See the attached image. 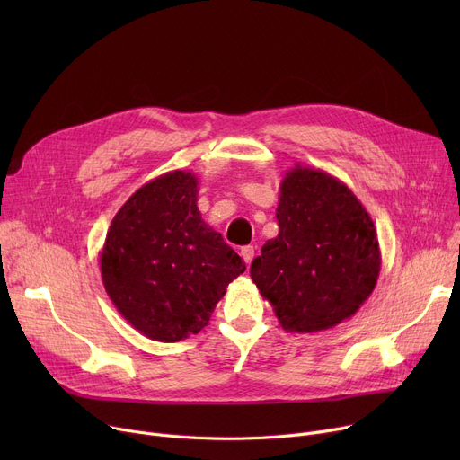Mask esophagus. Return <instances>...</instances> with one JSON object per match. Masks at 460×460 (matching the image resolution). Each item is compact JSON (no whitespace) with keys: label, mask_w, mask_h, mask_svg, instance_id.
Returning a JSON list of instances; mask_svg holds the SVG:
<instances>
[{"label":"esophagus","mask_w":460,"mask_h":460,"mask_svg":"<svg viewBox=\"0 0 460 460\" xmlns=\"http://www.w3.org/2000/svg\"><path fill=\"white\" fill-rule=\"evenodd\" d=\"M240 255H243V259H244V262L248 264H252V261H253V257H255V248L253 246H244L243 250H240Z\"/></svg>","instance_id":"34e87169"}]
</instances>
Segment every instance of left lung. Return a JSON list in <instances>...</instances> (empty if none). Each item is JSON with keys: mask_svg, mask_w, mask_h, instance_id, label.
<instances>
[{"mask_svg": "<svg viewBox=\"0 0 460 460\" xmlns=\"http://www.w3.org/2000/svg\"><path fill=\"white\" fill-rule=\"evenodd\" d=\"M279 233L252 262V279L283 330L311 333L350 319L371 296L380 246L366 207L340 179L296 164L276 208Z\"/></svg>", "mask_w": 460, "mask_h": 460, "instance_id": "left-lung-1", "label": "left lung"}]
</instances>
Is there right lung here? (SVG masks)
Instances as JSON below:
<instances>
[{"label": "right lung", "instance_id": "obj_1", "mask_svg": "<svg viewBox=\"0 0 460 460\" xmlns=\"http://www.w3.org/2000/svg\"><path fill=\"white\" fill-rule=\"evenodd\" d=\"M244 261L201 217L198 177L164 173L119 208L101 252L110 300L139 333L175 343L210 321Z\"/></svg>", "mask_w": 460, "mask_h": 460}]
</instances>
